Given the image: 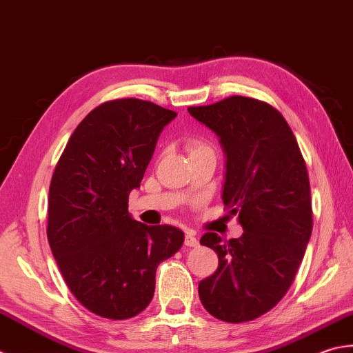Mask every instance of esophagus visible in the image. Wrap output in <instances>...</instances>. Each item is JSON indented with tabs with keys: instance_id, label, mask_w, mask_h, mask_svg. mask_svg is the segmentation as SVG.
I'll return each instance as SVG.
<instances>
[{
	"instance_id": "34e87169",
	"label": "esophagus",
	"mask_w": 353,
	"mask_h": 353,
	"mask_svg": "<svg viewBox=\"0 0 353 353\" xmlns=\"http://www.w3.org/2000/svg\"><path fill=\"white\" fill-rule=\"evenodd\" d=\"M184 243H185V247H196L199 242H198L195 234H193L192 232H187L185 237H184Z\"/></svg>"
}]
</instances>
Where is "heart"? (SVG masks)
I'll list each match as a JSON object with an SVG mask.
<instances>
[{"instance_id": "heart-1", "label": "heart", "mask_w": 353, "mask_h": 353, "mask_svg": "<svg viewBox=\"0 0 353 353\" xmlns=\"http://www.w3.org/2000/svg\"><path fill=\"white\" fill-rule=\"evenodd\" d=\"M185 149L187 152L190 154H195V152H199V150H204V149H210L208 148L204 141H201L198 139H189L185 141Z\"/></svg>"}]
</instances>
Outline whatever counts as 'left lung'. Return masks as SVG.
Masks as SVG:
<instances>
[{"label": "left lung", "mask_w": 353, "mask_h": 353, "mask_svg": "<svg viewBox=\"0 0 353 353\" xmlns=\"http://www.w3.org/2000/svg\"><path fill=\"white\" fill-rule=\"evenodd\" d=\"M187 111L219 137L222 201L243 228L237 239L201 237L219 261L199 282L201 303L218 320L251 321L282 300L305 256L312 232L306 163L282 114L262 100L232 96Z\"/></svg>", "instance_id": "left-lung-1"}]
</instances>
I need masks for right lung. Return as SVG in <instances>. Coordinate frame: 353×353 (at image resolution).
I'll use <instances>...</instances> for the list:
<instances>
[{"mask_svg": "<svg viewBox=\"0 0 353 353\" xmlns=\"http://www.w3.org/2000/svg\"><path fill=\"white\" fill-rule=\"evenodd\" d=\"M175 117L146 100H110L77 125L56 164L48 243L70 291L99 317L126 320L145 311L157 267L184 242L179 228L141 224L128 212L158 135Z\"/></svg>", "mask_w": 353, "mask_h": 353, "instance_id": "obj_1", "label": "right lung"}]
</instances>
